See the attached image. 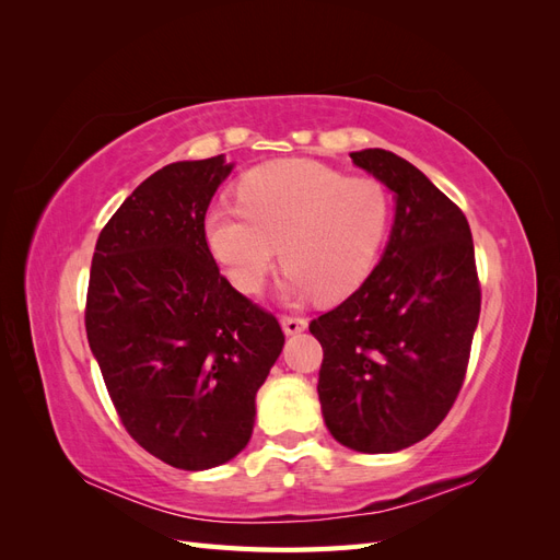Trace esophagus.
Wrapping results in <instances>:
<instances>
[{"label": "esophagus", "mask_w": 560, "mask_h": 560, "mask_svg": "<svg viewBox=\"0 0 560 560\" xmlns=\"http://www.w3.org/2000/svg\"><path fill=\"white\" fill-rule=\"evenodd\" d=\"M280 322H282L284 334H299L308 327V319L299 317V315H282Z\"/></svg>", "instance_id": "esophagus-1"}]
</instances>
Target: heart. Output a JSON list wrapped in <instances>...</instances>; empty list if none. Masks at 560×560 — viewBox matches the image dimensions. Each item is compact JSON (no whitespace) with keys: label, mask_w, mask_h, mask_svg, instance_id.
<instances>
[{"label":"heart","mask_w":560,"mask_h":560,"mask_svg":"<svg viewBox=\"0 0 560 560\" xmlns=\"http://www.w3.org/2000/svg\"><path fill=\"white\" fill-rule=\"evenodd\" d=\"M238 208L206 217V241L243 294H259L278 249L287 290L343 299L374 270L389 229V196L376 177L343 175L306 159L254 167L238 184Z\"/></svg>","instance_id":"heart-1"}]
</instances>
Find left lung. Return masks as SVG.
<instances>
[{
	"label": "left lung",
	"instance_id": "1",
	"mask_svg": "<svg viewBox=\"0 0 560 560\" xmlns=\"http://www.w3.org/2000/svg\"><path fill=\"white\" fill-rule=\"evenodd\" d=\"M352 163L397 198L378 266L311 322L327 430L360 453H395L436 430L460 393L481 313L467 217L416 165L385 149Z\"/></svg>",
	"mask_w": 560,
	"mask_h": 560
}]
</instances>
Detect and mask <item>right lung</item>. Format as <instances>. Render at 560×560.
Segmentation results:
<instances>
[{
  "label": "right lung",
  "mask_w": 560,
  "mask_h": 560,
  "mask_svg": "<svg viewBox=\"0 0 560 560\" xmlns=\"http://www.w3.org/2000/svg\"><path fill=\"white\" fill-rule=\"evenodd\" d=\"M224 156L161 167L95 243L86 334L128 434L177 469H210L252 436L254 397L284 346L273 313L219 273L206 212Z\"/></svg>",
  "instance_id": "obj_1"
}]
</instances>
